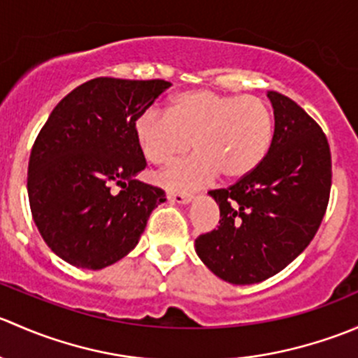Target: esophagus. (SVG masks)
Wrapping results in <instances>:
<instances>
[{"instance_id":"34e87169","label":"esophagus","mask_w":358,"mask_h":358,"mask_svg":"<svg viewBox=\"0 0 358 358\" xmlns=\"http://www.w3.org/2000/svg\"><path fill=\"white\" fill-rule=\"evenodd\" d=\"M168 201L178 202V204H189L192 201V196L190 194H182V192H168Z\"/></svg>"}]
</instances>
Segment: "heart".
Here are the masks:
<instances>
[{"instance_id": "b5f03b06", "label": "heart", "mask_w": 358, "mask_h": 358, "mask_svg": "<svg viewBox=\"0 0 358 358\" xmlns=\"http://www.w3.org/2000/svg\"><path fill=\"white\" fill-rule=\"evenodd\" d=\"M135 138L143 157L156 166L169 164L194 147L196 156L159 176L168 189L189 190L216 175L239 180L255 171L272 147L273 114L259 96L189 90L171 96L166 115L140 114Z\"/></svg>"}]
</instances>
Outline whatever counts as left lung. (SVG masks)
<instances>
[{"label": "left lung", "mask_w": 358, "mask_h": 358, "mask_svg": "<svg viewBox=\"0 0 358 358\" xmlns=\"http://www.w3.org/2000/svg\"><path fill=\"white\" fill-rule=\"evenodd\" d=\"M275 117L262 164L227 189L209 190L220 225L196 239L204 265L230 284L275 275L315 237L331 194L326 133L294 100L268 92Z\"/></svg>", "instance_id": "obj_1"}]
</instances>
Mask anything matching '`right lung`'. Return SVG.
<instances>
[{
    "instance_id": "add662e5",
    "label": "right lung",
    "mask_w": 358,
    "mask_h": 358,
    "mask_svg": "<svg viewBox=\"0 0 358 358\" xmlns=\"http://www.w3.org/2000/svg\"><path fill=\"white\" fill-rule=\"evenodd\" d=\"M164 79L95 78L64 96L29 157L32 220L57 256L100 270L138 244L164 190L135 178L147 161L135 121L162 92Z\"/></svg>"
}]
</instances>
